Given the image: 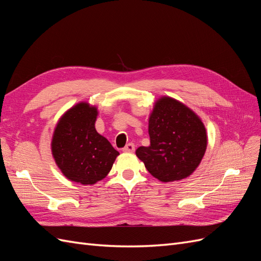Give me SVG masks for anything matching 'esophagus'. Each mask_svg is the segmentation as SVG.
Returning a JSON list of instances; mask_svg holds the SVG:
<instances>
[{
    "label": "esophagus",
    "instance_id": "esophagus-1",
    "mask_svg": "<svg viewBox=\"0 0 261 261\" xmlns=\"http://www.w3.org/2000/svg\"><path fill=\"white\" fill-rule=\"evenodd\" d=\"M123 151L124 152H134L135 151V145L134 144H127L124 148H123Z\"/></svg>",
    "mask_w": 261,
    "mask_h": 261
}]
</instances>
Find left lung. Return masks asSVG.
<instances>
[{
    "label": "left lung",
    "instance_id": "1",
    "mask_svg": "<svg viewBox=\"0 0 261 261\" xmlns=\"http://www.w3.org/2000/svg\"><path fill=\"white\" fill-rule=\"evenodd\" d=\"M150 146L139 147L136 155L153 177L180 180L198 168L208 144L206 127L192 109L171 97L155 101L149 116Z\"/></svg>",
    "mask_w": 261,
    "mask_h": 261
}]
</instances>
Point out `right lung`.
I'll return each instance as SVG.
<instances>
[{
  "label": "right lung",
  "mask_w": 261,
  "mask_h": 261,
  "mask_svg": "<svg viewBox=\"0 0 261 261\" xmlns=\"http://www.w3.org/2000/svg\"><path fill=\"white\" fill-rule=\"evenodd\" d=\"M98 113L96 106L80 102L60 117L53 132L55 163L67 179L82 185L103 179L120 154L94 127Z\"/></svg>",
  "instance_id": "add662e5"
}]
</instances>
